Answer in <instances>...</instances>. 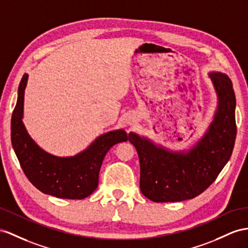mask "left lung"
<instances>
[{
	"mask_svg": "<svg viewBox=\"0 0 248 248\" xmlns=\"http://www.w3.org/2000/svg\"><path fill=\"white\" fill-rule=\"evenodd\" d=\"M219 107L209 131L187 154L170 153L136 134L129 140L138 153L140 190L154 202L193 199L212 185L232 156L237 135L236 96L226 74L212 73Z\"/></svg>",
	"mask_w": 248,
	"mask_h": 248,
	"instance_id": "8db88e82",
	"label": "left lung"
}]
</instances>
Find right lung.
<instances>
[{
    "instance_id": "1",
    "label": "right lung",
    "mask_w": 248,
    "mask_h": 248,
    "mask_svg": "<svg viewBox=\"0 0 248 248\" xmlns=\"http://www.w3.org/2000/svg\"><path fill=\"white\" fill-rule=\"evenodd\" d=\"M28 75L18 86V96L11 116V143L28 180L42 193L63 199H84L98 186L104 158L113 145L129 139L123 130L101 135L82 153L60 158L44 152L31 139L22 123L24 92Z\"/></svg>"
}]
</instances>
